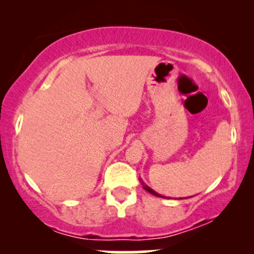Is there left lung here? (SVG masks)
Instances as JSON below:
<instances>
[{
  "label": "left lung",
  "instance_id": "8db88e82",
  "mask_svg": "<svg viewBox=\"0 0 254 254\" xmlns=\"http://www.w3.org/2000/svg\"><path fill=\"white\" fill-rule=\"evenodd\" d=\"M139 182H141V184H142V186H143V189H144V190H145V191L150 192V193H151V194H154V196H157V197H162V196H161V194H159V193H157V192H155V191H154V190H151V189L149 188V186H148V185H145V184H144V182H143V180H142V179H139Z\"/></svg>",
  "mask_w": 254,
  "mask_h": 254
}]
</instances>
